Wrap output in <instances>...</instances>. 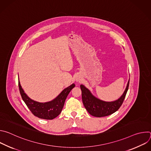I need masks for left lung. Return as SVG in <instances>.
<instances>
[{
  "instance_id": "left-lung-1",
  "label": "left lung",
  "mask_w": 151,
  "mask_h": 151,
  "mask_svg": "<svg viewBox=\"0 0 151 151\" xmlns=\"http://www.w3.org/2000/svg\"><path fill=\"white\" fill-rule=\"evenodd\" d=\"M129 82L130 80L127 83L123 94L114 101H104L96 98L84 85H81L82 102L86 110L90 115L96 117H103L114 114L119 109L124 100L128 89Z\"/></svg>"
}]
</instances>
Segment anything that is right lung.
Instances as JSON below:
<instances>
[{"instance_id":"obj_1","label":"right lung","mask_w":151,"mask_h":151,"mask_svg":"<svg viewBox=\"0 0 151 151\" xmlns=\"http://www.w3.org/2000/svg\"><path fill=\"white\" fill-rule=\"evenodd\" d=\"M74 83L65 88L52 101L46 103H40L30 99L23 91L18 81L19 93L23 101L32 113L36 116L45 119H53L61 113L64 102L72 88L75 87Z\"/></svg>"}]
</instances>
